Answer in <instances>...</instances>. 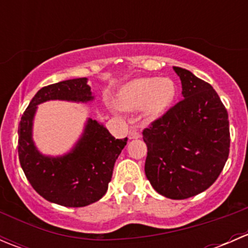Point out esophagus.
<instances>
[{"label":"esophagus","mask_w":248,"mask_h":248,"mask_svg":"<svg viewBox=\"0 0 248 248\" xmlns=\"http://www.w3.org/2000/svg\"><path fill=\"white\" fill-rule=\"evenodd\" d=\"M128 137H129V139H138L141 137V134H140L137 129H131V131H129Z\"/></svg>","instance_id":"obj_1"}]
</instances>
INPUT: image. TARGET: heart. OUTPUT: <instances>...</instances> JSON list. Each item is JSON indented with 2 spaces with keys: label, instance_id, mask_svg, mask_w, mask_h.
Masks as SVG:
<instances>
[{
  "label": "heart",
  "instance_id": "b5f03b06",
  "mask_svg": "<svg viewBox=\"0 0 248 248\" xmlns=\"http://www.w3.org/2000/svg\"><path fill=\"white\" fill-rule=\"evenodd\" d=\"M176 86L168 78H141L124 87L119 93L121 107L128 110L144 108L149 117H157L172 102Z\"/></svg>",
  "mask_w": 248,
  "mask_h": 248
}]
</instances>
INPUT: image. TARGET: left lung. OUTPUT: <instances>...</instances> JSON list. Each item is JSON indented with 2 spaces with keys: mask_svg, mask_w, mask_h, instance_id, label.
<instances>
[{
  "mask_svg": "<svg viewBox=\"0 0 248 248\" xmlns=\"http://www.w3.org/2000/svg\"><path fill=\"white\" fill-rule=\"evenodd\" d=\"M184 98L142 131L145 175L162 196L187 199L217 180L229 156L226 107L209 82L174 67Z\"/></svg>",
  "mask_w": 248,
  "mask_h": 248,
  "instance_id": "obj_1",
  "label": "left lung"
}]
</instances>
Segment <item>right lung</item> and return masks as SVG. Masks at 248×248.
<instances>
[{"label": "right lung", "mask_w": 248, "mask_h": 248, "mask_svg": "<svg viewBox=\"0 0 248 248\" xmlns=\"http://www.w3.org/2000/svg\"><path fill=\"white\" fill-rule=\"evenodd\" d=\"M92 98L86 78L47 85L34 94L20 120V166L39 196L62 206H86L106 194L114 164L127 144V138L115 139L108 129L90 120L84 136L71 154L50 158L42 156L34 147L32 120L37 106L50 99L87 102Z\"/></svg>", "instance_id": "1"}]
</instances>
